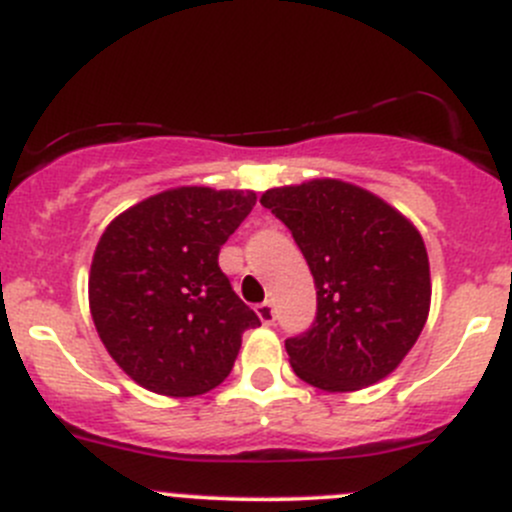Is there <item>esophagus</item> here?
Returning a JSON list of instances; mask_svg holds the SVG:
<instances>
[{"label": "esophagus", "instance_id": "1", "mask_svg": "<svg viewBox=\"0 0 512 512\" xmlns=\"http://www.w3.org/2000/svg\"><path fill=\"white\" fill-rule=\"evenodd\" d=\"M255 312H257V317L262 319V324H272V322H275V304H272V302L257 304Z\"/></svg>", "mask_w": 512, "mask_h": 512}]
</instances>
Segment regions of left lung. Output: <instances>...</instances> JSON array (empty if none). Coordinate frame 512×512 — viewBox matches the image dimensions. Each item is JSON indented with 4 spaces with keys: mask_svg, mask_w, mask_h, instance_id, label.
Returning a JSON list of instances; mask_svg holds the SVG:
<instances>
[{
    "mask_svg": "<svg viewBox=\"0 0 512 512\" xmlns=\"http://www.w3.org/2000/svg\"><path fill=\"white\" fill-rule=\"evenodd\" d=\"M289 227L317 287V317L285 349L322 391L376 384L416 344L431 272L421 235L399 210L344 180H309L260 198Z\"/></svg>",
    "mask_w": 512,
    "mask_h": 512,
    "instance_id": "8db88e82",
    "label": "left lung"
}]
</instances>
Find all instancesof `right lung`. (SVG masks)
I'll use <instances>...</instances> for the list:
<instances>
[{"mask_svg":"<svg viewBox=\"0 0 512 512\" xmlns=\"http://www.w3.org/2000/svg\"><path fill=\"white\" fill-rule=\"evenodd\" d=\"M255 200L252 190H165L118 215L98 240L91 317L113 361L143 389L175 399L215 389L242 332L260 327L218 265Z\"/></svg>","mask_w":512,"mask_h":512,"instance_id":"obj_1","label":"right lung"}]
</instances>
